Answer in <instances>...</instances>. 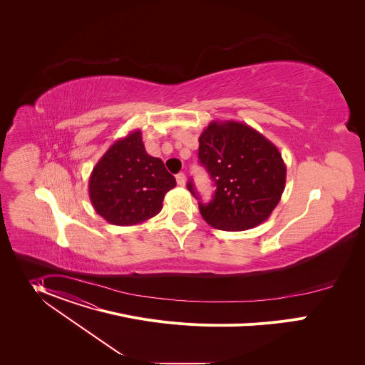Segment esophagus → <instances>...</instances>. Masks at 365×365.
Instances as JSON below:
<instances>
[{"label": "esophagus", "mask_w": 365, "mask_h": 365, "mask_svg": "<svg viewBox=\"0 0 365 365\" xmlns=\"http://www.w3.org/2000/svg\"><path fill=\"white\" fill-rule=\"evenodd\" d=\"M175 180H177V184H178L180 187H184V185H185V175H184L182 173L177 174V175H175Z\"/></svg>", "instance_id": "esophagus-1"}]
</instances>
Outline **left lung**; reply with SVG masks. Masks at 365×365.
<instances>
[{"label": "left lung", "mask_w": 365, "mask_h": 365, "mask_svg": "<svg viewBox=\"0 0 365 365\" xmlns=\"http://www.w3.org/2000/svg\"><path fill=\"white\" fill-rule=\"evenodd\" d=\"M198 157L216 185L213 200L200 202L207 223L242 232L269 217L287 178V165L272 142L247 123L212 120L200 136ZM187 187L200 200L192 181Z\"/></svg>", "instance_id": "8db88e82"}]
</instances>
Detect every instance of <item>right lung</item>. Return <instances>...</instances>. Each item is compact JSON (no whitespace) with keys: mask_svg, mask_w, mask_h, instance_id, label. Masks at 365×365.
Instances as JSON below:
<instances>
[{"mask_svg":"<svg viewBox=\"0 0 365 365\" xmlns=\"http://www.w3.org/2000/svg\"><path fill=\"white\" fill-rule=\"evenodd\" d=\"M175 178L161 158L148 155L139 129L118 139L98 160L88 181L93 207L106 222L139 225L156 216Z\"/></svg>","mask_w":365,"mask_h":365,"instance_id":"1","label":"right lung"}]
</instances>
